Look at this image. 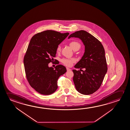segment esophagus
<instances>
[{"instance_id": "34e87169", "label": "esophagus", "mask_w": 130, "mask_h": 130, "mask_svg": "<svg viewBox=\"0 0 130 130\" xmlns=\"http://www.w3.org/2000/svg\"><path fill=\"white\" fill-rule=\"evenodd\" d=\"M66 69H67V71H69L71 70V69L68 68H66Z\"/></svg>"}]
</instances>
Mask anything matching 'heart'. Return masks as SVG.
<instances>
[{
	"instance_id": "heart-1",
	"label": "heart",
	"mask_w": 130,
	"mask_h": 130,
	"mask_svg": "<svg viewBox=\"0 0 130 130\" xmlns=\"http://www.w3.org/2000/svg\"><path fill=\"white\" fill-rule=\"evenodd\" d=\"M69 45L71 47V48L73 50H76L77 49H79V48L81 47V44L77 41H72L70 43H69ZM61 51V46L58 45L57 48V52L58 53ZM61 62L63 64L67 66H70L72 65V63L75 62V59L74 58H62Z\"/></svg>"
}]
</instances>
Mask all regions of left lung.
I'll use <instances>...</instances> for the list:
<instances>
[{
    "label": "left lung",
    "instance_id": "obj_1",
    "mask_svg": "<svg viewBox=\"0 0 130 130\" xmlns=\"http://www.w3.org/2000/svg\"><path fill=\"white\" fill-rule=\"evenodd\" d=\"M71 37L80 38L85 48L83 57L74 66L85 70H72L75 86L80 93L92 94L100 88L107 70L104 48L97 38L84 30L76 31L68 38Z\"/></svg>",
    "mask_w": 130,
    "mask_h": 130
}]
</instances>
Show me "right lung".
<instances>
[{
  "instance_id": "obj_1",
  "label": "right lung",
  "mask_w": 130,
  "mask_h": 130,
  "mask_svg": "<svg viewBox=\"0 0 130 130\" xmlns=\"http://www.w3.org/2000/svg\"><path fill=\"white\" fill-rule=\"evenodd\" d=\"M69 34L46 30L34 35L30 40L24 57L26 77L31 87L41 94L48 95L55 92L58 79L67 72L59 62L55 69L48 65L53 62L57 47Z\"/></svg>"
}]
</instances>
